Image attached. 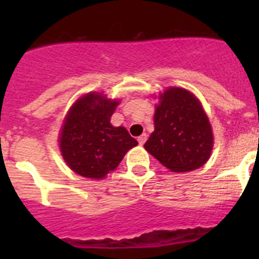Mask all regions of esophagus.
Instances as JSON below:
<instances>
[{"mask_svg": "<svg viewBox=\"0 0 259 259\" xmlns=\"http://www.w3.org/2000/svg\"><path fill=\"white\" fill-rule=\"evenodd\" d=\"M146 140H148V135L146 134H143L141 136H139V139H137V141H139V144H140V145H144Z\"/></svg>", "mask_w": 259, "mask_h": 259, "instance_id": "34e87169", "label": "esophagus"}]
</instances>
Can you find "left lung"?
Returning <instances> with one entry per match:
<instances>
[{
  "instance_id": "left-lung-1",
  "label": "left lung",
  "mask_w": 259,
  "mask_h": 259,
  "mask_svg": "<svg viewBox=\"0 0 259 259\" xmlns=\"http://www.w3.org/2000/svg\"><path fill=\"white\" fill-rule=\"evenodd\" d=\"M212 144L209 118L196 96L175 87L159 95L154 132L144 145L155 159L172 172H187L206 163Z\"/></svg>"
}]
</instances>
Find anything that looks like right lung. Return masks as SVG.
Here are the masks:
<instances>
[{
	"instance_id": "add662e5",
	"label": "right lung",
	"mask_w": 259,
	"mask_h": 259,
	"mask_svg": "<svg viewBox=\"0 0 259 259\" xmlns=\"http://www.w3.org/2000/svg\"><path fill=\"white\" fill-rule=\"evenodd\" d=\"M118 104L102 93H88L71 106L62 125L59 148L74 172L104 179L118 167L125 153L137 145L124 127L110 123Z\"/></svg>"
}]
</instances>
